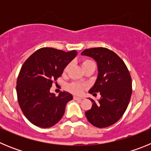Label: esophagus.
<instances>
[{"mask_svg":"<svg viewBox=\"0 0 151 151\" xmlns=\"http://www.w3.org/2000/svg\"><path fill=\"white\" fill-rule=\"evenodd\" d=\"M74 99L77 100V101H81V100H82L83 98L81 97H78V96H74Z\"/></svg>","mask_w":151,"mask_h":151,"instance_id":"obj_1","label":"esophagus"}]
</instances>
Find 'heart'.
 <instances>
[{"mask_svg": "<svg viewBox=\"0 0 151 151\" xmlns=\"http://www.w3.org/2000/svg\"><path fill=\"white\" fill-rule=\"evenodd\" d=\"M81 64H82V69H83V70L85 69V68L88 67V66H95V63L89 59H83L82 60V63ZM69 67H70V65H69V64L66 65V67L64 68L63 73H67ZM67 88L68 90H69V91H71L72 93H74V94H81V93H82V91H83L84 89H85V86H84V85H82V84L81 83L73 82H71V83L69 84V85H67Z\"/></svg>", "mask_w": 151, "mask_h": 151, "instance_id": "heart-1", "label": "heart"}]
</instances>
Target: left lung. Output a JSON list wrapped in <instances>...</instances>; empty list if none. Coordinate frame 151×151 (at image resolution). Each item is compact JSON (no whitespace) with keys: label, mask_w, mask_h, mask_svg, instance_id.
<instances>
[{"label":"left lung","mask_w":151,"mask_h":151,"mask_svg":"<svg viewBox=\"0 0 151 151\" xmlns=\"http://www.w3.org/2000/svg\"><path fill=\"white\" fill-rule=\"evenodd\" d=\"M82 55L96 60L98 76L90 94L101 97L97 102L91 101L92 106L85 112L91 125L105 128L114 123L123 116L132 95V78L127 66L116 53L106 47L85 49Z\"/></svg>","instance_id":"left-lung-1"}]
</instances>
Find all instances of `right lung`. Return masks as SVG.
<instances>
[{
  "instance_id": "right-lung-1",
  "label": "right lung",
  "mask_w": 151,
  "mask_h": 151,
  "mask_svg": "<svg viewBox=\"0 0 151 151\" xmlns=\"http://www.w3.org/2000/svg\"><path fill=\"white\" fill-rule=\"evenodd\" d=\"M76 54V50L42 47L23 63L17 82V99L24 116L33 125L50 128L63 117L73 95L61 91L56 96L50 89Z\"/></svg>"
}]
</instances>
